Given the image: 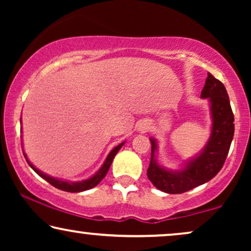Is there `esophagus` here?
Here are the masks:
<instances>
[{"mask_svg": "<svg viewBox=\"0 0 251 251\" xmlns=\"http://www.w3.org/2000/svg\"><path fill=\"white\" fill-rule=\"evenodd\" d=\"M139 131H142V132H145V131H147V130L150 129V126H149V125H147V123H140L139 125Z\"/></svg>", "mask_w": 251, "mask_h": 251, "instance_id": "1", "label": "esophagus"}]
</instances>
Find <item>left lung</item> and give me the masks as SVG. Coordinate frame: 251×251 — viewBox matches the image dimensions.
<instances>
[{"label":"left lung","instance_id":"8db88e82","mask_svg":"<svg viewBox=\"0 0 251 251\" xmlns=\"http://www.w3.org/2000/svg\"><path fill=\"white\" fill-rule=\"evenodd\" d=\"M201 98L210 102L211 135L200 154L187 161L183 169L173 171L161 167L155 159L157 144L151 138L152 154L147 177L157 190L169 194L184 193L212 179L224 166L234 136V115L227 91L221 81L208 73Z\"/></svg>","mask_w":251,"mask_h":251}]
</instances>
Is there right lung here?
<instances>
[{"mask_svg": "<svg viewBox=\"0 0 251 251\" xmlns=\"http://www.w3.org/2000/svg\"><path fill=\"white\" fill-rule=\"evenodd\" d=\"M123 144L125 142L120 144L116 147H114L109 154L106 157L104 164H102L100 169H99L97 173H96L94 176L88 178V179H84V180H81V181H75V183H72V181H65V180H61V179H58V178H54V177H51L49 175L47 174H43L42 171H40L37 168H35L33 166L32 163L29 162L28 159H27L26 154L24 153V156H25V159L27 161V163L29 164V167L32 168V169L35 171V173L39 175L40 177H42L43 179H46L48 183H50L52 186H54L58 190H61V191H65V192H71V193H77V192H83V191H87V190H90V188L97 186V185L100 183L102 180V178L106 176V174H107V171L109 169V167H111V164L113 162V159H114V156L116 155V153L119 152V150L121 149L123 146Z\"/></svg>", "mask_w": 251, "mask_h": 251, "instance_id": "1", "label": "right lung"}]
</instances>
